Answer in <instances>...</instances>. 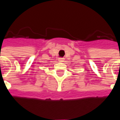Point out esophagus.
I'll use <instances>...</instances> for the list:
<instances>
[{
    "label": "esophagus",
    "mask_w": 120,
    "mask_h": 120,
    "mask_svg": "<svg viewBox=\"0 0 120 120\" xmlns=\"http://www.w3.org/2000/svg\"><path fill=\"white\" fill-rule=\"evenodd\" d=\"M58 61L60 62H63L64 61V58H58Z\"/></svg>",
    "instance_id": "34e87169"
}]
</instances>
